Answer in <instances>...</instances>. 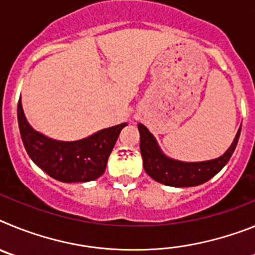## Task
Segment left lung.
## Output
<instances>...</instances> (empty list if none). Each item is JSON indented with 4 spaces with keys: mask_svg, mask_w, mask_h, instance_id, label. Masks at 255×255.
<instances>
[{
    "mask_svg": "<svg viewBox=\"0 0 255 255\" xmlns=\"http://www.w3.org/2000/svg\"><path fill=\"white\" fill-rule=\"evenodd\" d=\"M138 129L140 134V153L145 172L153 180L164 185L188 188L204 184L226 166L238 145L242 126L239 128L235 139L224 154L218 158L202 162H184L170 158L162 152L153 134L143 124H138Z\"/></svg>",
    "mask_w": 255,
    "mask_h": 255,
    "instance_id": "left-lung-1",
    "label": "left lung"
}]
</instances>
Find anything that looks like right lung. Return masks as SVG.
<instances>
[{
  "instance_id": "1",
  "label": "right lung",
  "mask_w": 255,
  "mask_h": 255,
  "mask_svg": "<svg viewBox=\"0 0 255 255\" xmlns=\"http://www.w3.org/2000/svg\"><path fill=\"white\" fill-rule=\"evenodd\" d=\"M17 123L31 161L62 182H87L102 176L120 131L128 125L111 126L80 140H56L31 128L22 111L21 98L17 103Z\"/></svg>"
}]
</instances>
